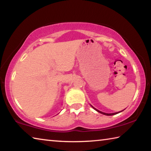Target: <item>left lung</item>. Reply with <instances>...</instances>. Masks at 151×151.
<instances>
[{"instance_id":"left-lung-1","label":"left lung","mask_w":151,"mask_h":151,"mask_svg":"<svg viewBox=\"0 0 151 151\" xmlns=\"http://www.w3.org/2000/svg\"><path fill=\"white\" fill-rule=\"evenodd\" d=\"M91 106L93 107V108L95 110V111H96L97 112H100V113H101V114H104V115H107V116H111V115H114V114H118V113H119V112H122V111H124V110H122V111H120V112H114V113H105V112H101V111H99V110H97L96 109H95V108H94V107L91 105Z\"/></svg>"}]
</instances>
